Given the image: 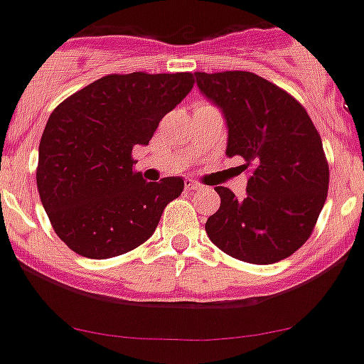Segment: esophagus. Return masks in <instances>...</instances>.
I'll list each match as a JSON object with an SVG mask.
<instances>
[{"label": "esophagus", "instance_id": "esophagus-1", "mask_svg": "<svg viewBox=\"0 0 364 364\" xmlns=\"http://www.w3.org/2000/svg\"><path fill=\"white\" fill-rule=\"evenodd\" d=\"M185 188L188 190V192H193V190H199L200 185H197L196 181H190V179H186V181H185Z\"/></svg>", "mask_w": 364, "mask_h": 364}]
</instances>
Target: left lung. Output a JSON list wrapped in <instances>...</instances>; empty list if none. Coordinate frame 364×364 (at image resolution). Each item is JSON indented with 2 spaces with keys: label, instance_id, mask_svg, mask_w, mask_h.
I'll list each match as a JSON object with an SVG mask.
<instances>
[{
  "label": "left lung",
  "instance_id": "1",
  "mask_svg": "<svg viewBox=\"0 0 364 364\" xmlns=\"http://www.w3.org/2000/svg\"><path fill=\"white\" fill-rule=\"evenodd\" d=\"M196 80L224 115L225 154L242 156V167L252 171L243 199L215 188L220 208L208 218V238L240 261L277 263L304 245L326 203L322 139L304 107L257 74L196 73Z\"/></svg>",
  "mask_w": 364,
  "mask_h": 364
}]
</instances>
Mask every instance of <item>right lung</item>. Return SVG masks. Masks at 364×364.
Instances as JSON below:
<instances>
[{
    "label": "right lung",
    "mask_w": 364,
    "mask_h": 364,
    "mask_svg": "<svg viewBox=\"0 0 364 364\" xmlns=\"http://www.w3.org/2000/svg\"><path fill=\"white\" fill-rule=\"evenodd\" d=\"M193 87L192 73L108 74L53 110L38 146L37 188L58 238L90 259L121 256L154 232L185 188L133 171L161 119Z\"/></svg>",
    "instance_id": "right-lung-1"
}]
</instances>
